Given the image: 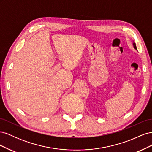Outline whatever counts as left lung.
I'll return each instance as SVG.
<instances>
[{"mask_svg": "<svg viewBox=\"0 0 152 152\" xmlns=\"http://www.w3.org/2000/svg\"><path fill=\"white\" fill-rule=\"evenodd\" d=\"M133 46H134V48L135 49H137V48H136V44L134 42L133 43Z\"/></svg>", "mask_w": 152, "mask_h": 152, "instance_id": "left-lung-1", "label": "left lung"}]
</instances>
